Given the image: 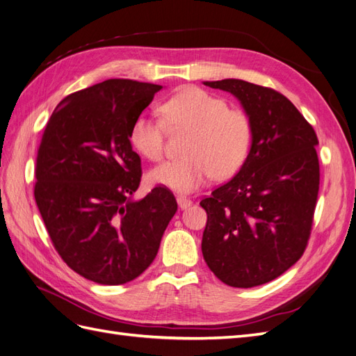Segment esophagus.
<instances>
[{"mask_svg":"<svg viewBox=\"0 0 356 356\" xmlns=\"http://www.w3.org/2000/svg\"><path fill=\"white\" fill-rule=\"evenodd\" d=\"M177 204L180 209H186L193 204V202H191V198H188L185 195H177Z\"/></svg>","mask_w":356,"mask_h":356,"instance_id":"34e87169","label":"esophagus"}]
</instances>
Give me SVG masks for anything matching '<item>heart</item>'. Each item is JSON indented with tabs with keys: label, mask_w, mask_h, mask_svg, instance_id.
I'll return each instance as SVG.
<instances>
[{
	"label": "heart",
	"mask_w": 356,
	"mask_h": 356,
	"mask_svg": "<svg viewBox=\"0 0 356 356\" xmlns=\"http://www.w3.org/2000/svg\"><path fill=\"white\" fill-rule=\"evenodd\" d=\"M162 120L141 115L132 123L129 140L134 149L149 161L158 162L165 153L167 127L188 132L186 158L165 162L150 171L153 184L179 193H191L211 177L230 179L247 161L252 124L242 109L229 108L225 100L207 91L188 87L167 99L161 106Z\"/></svg>",
	"instance_id": "heart-1"
}]
</instances>
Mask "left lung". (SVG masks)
Masks as SVG:
<instances>
[{
  "label": "left lung",
  "instance_id": "obj_1",
  "mask_svg": "<svg viewBox=\"0 0 356 356\" xmlns=\"http://www.w3.org/2000/svg\"><path fill=\"white\" fill-rule=\"evenodd\" d=\"M204 84L241 100L252 143L238 175L200 202L207 213L203 257L227 286L266 284L302 257L312 234L321 184L317 135L277 90L242 79Z\"/></svg>",
  "mask_w": 356,
  "mask_h": 356
}]
</instances>
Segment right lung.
<instances>
[{
	"instance_id": "1",
	"label": "right lung",
	"mask_w": 356,
	"mask_h": 356,
	"mask_svg": "<svg viewBox=\"0 0 356 356\" xmlns=\"http://www.w3.org/2000/svg\"><path fill=\"white\" fill-rule=\"evenodd\" d=\"M162 86L106 79L54 109L35 158L34 198L54 248L90 281L118 286L150 266L177 211L167 186L143 200L132 123Z\"/></svg>"
}]
</instances>
